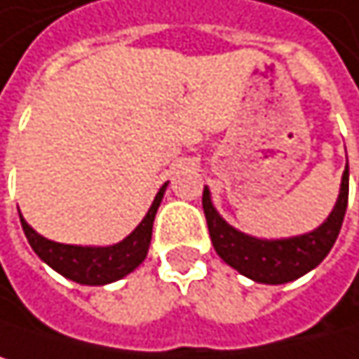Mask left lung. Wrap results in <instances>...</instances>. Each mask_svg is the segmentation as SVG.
I'll return each mask as SVG.
<instances>
[{"label":"left lung","instance_id":"8db88e82","mask_svg":"<svg viewBox=\"0 0 359 359\" xmlns=\"http://www.w3.org/2000/svg\"><path fill=\"white\" fill-rule=\"evenodd\" d=\"M349 198V168L343 172L339 200L328 219L313 231L284 238L259 240L233 229L212 206L210 191L204 187V215L217 255L242 276L261 284H286L318 267L337 242Z\"/></svg>","mask_w":359,"mask_h":359}]
</instances>
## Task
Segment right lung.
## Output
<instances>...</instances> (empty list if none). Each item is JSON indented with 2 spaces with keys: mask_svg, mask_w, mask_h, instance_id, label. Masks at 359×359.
I'll use <instances>...</instances> for the list:
<instances>
[{
  "mask_svg": "<svg viewBox=\"0 0 359 359\" xmlns=\"http://www.w3.org/2000/svg\"><path fill=\"white\" fill-rule=\"evenodd\" d=\"M165 187L168 183H163V187L157 191L149 212L138 223V227L128 238H123L119 244L113 246H71V244H58L46 240L22 219V215H20V225L35 255L43 263H48L54 271L77 284L104 286L115 280H121L144 261L151 244L155 212L161 204Z\"/></svg>",
  "mask_w": 359,
  "mask_h": 359,
  "instance_id": "1",
  "label": "right lung"
}]
</instances>
